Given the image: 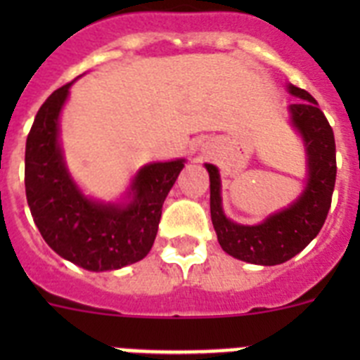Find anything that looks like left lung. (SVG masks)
<instances>
[{"label": "left lung", "mask_w": 360, "mask_h": 360, "mask_svg": "<svg viewBox=\"0 0 360 360\" xmlns=\"http://www.w3.org/2000/svg\"><path fill=\"white\" fill-rule=\"evenodd\" d=\"M288 91L303 98L290 104L288 111L303 136L308 164L307 187L292 205L257 225L234 224L221 209L218 167L205 164L211 180V219L219 245L229 256L254 265H279L301 252L319 234L332 205L337 174L333 129L308 91L294 84H288Z\"/></svg>", "instance_id": "left-lung-1"}]
</instances>
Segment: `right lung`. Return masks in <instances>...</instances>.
<instances>
[{
	"label": "right lung",
	"mask_w": 360,
	"mask_h": 360,
	"mask_svg": "<svg viewBox=\"0 0 360 360\" xmlns=\"http://www.w3.org/2000/svg\"><path fill=\"white\" fill-rule=\"evenodd\" d=\"M72 82L37 111L25 149V191L32 218L50 249L91 272L141 262L151 250L162 205L184 169V158L144 165L128 203L86 198L70 176L59 144V115Z\"/></svg>",
	"instance_id": "add662e5"
}]
</instances>
